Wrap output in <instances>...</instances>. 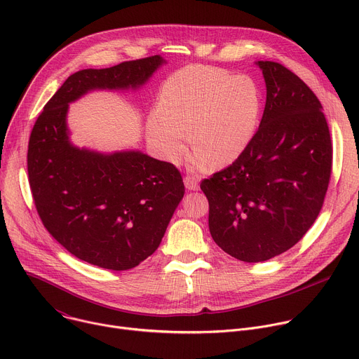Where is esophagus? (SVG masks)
<instances>
[{"label": "esophagus", "mask_w": 359, "mask_h": 359, "mask_svg": "<svg viewBox=\"0 0 359 359\" xmlns=\"http://www.w3.org/2000/svg\"><path fill=\"white\" fill-rule=\"evenodd\" d=\"M184 186H186V189H189V190H197V189H198V180H197L194 176L187 175V176L184 177Z\"/></svg>", "instance_id": "esophagus-1"}]
</instances>
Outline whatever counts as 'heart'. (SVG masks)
<instances>
[{"mask_svg": "<svg viewBox=\"0 0 359 359\" xmlns=\"http://www.w3.org/2000/svg\"><path fill=\"white\" fill-rule=\"evenodd\" d=\"M159 105L161 112L149 119V136L166 161H182L190 130L196 149L190 165L224 168L250 143L262 111V93L247 75L190 65L165 82Z\"/></svg>", "mask_w": 359, "mask_h": 359, "instance_id": "b5f03b06", "label": "heart"}]
</instances>
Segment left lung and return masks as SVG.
I'll use <instances>...</instances> for the list:
<instances>
[{
	"label": "left lung",
	"instance_id": "1",
	"mask_svg": "<svg viewBox=\"0 0 359 359\" xmlns=\"http://www.w3.org/2000/svg\"><path fill=\"white\" fill-rule=\"evenodd\" d=\"M257 65L267 86L260 126L230 166L200 183L213 240L245 263L270 260L304 237L332 172L330 128L316 93L278 62Z\"/></svg>",
	"mask_w": 359,
	"mask_h": 359
}]
</instances>
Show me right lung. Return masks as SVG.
Returning a JSON list of instances; mask_svg holds the SVG:
<instances>
[{
	"label": "right lung",
	"mask_w": 359,
	"mask_h": 359,
	"mask_svg": "<svg viewBox=\"0 0 359 359\" xmlns=\"http://www.w3.org/2000/svg\"><path fill=\"white\" fill-rule=\"evenodd\" d=\"M162 64L155 55L72 74L29 136L28 179L43 227L76 259L107 270H130L156 251L184 184L175 165L140 151L72 146L68 104L92 89L137 88Z\"/></svg>",
	"instance_id": "add662e5"
}]
</instances>
